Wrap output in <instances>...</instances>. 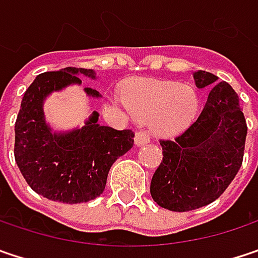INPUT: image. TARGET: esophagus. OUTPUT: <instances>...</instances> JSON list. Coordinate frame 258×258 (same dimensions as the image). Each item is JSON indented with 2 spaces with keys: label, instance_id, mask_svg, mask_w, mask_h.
Wrapping results in <instances>:
<instances>
[{
  "label": "esophagus",
  "instance_id": "obj_1",
  "mask_svg": "<svg viewBox=\"0 0 258 258\" xmlns=\"http://www.w3.org/2000/svg\"><path fill=\"white\" fill-rule=\"evenodd\" d=\"M134 140H136V145L137 146H143V145H146V143L151 142V134L148 131H137Z\"/></svg>",
  "mask_w": 258,
  "mask_h": 258
}]
</instances>
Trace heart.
<instances>
[{
  "mask_svg": "<svg viewBox=\"0 0 258 258\" xmlns=\"http://www.w3.org/2000/svg\"><path fill=\"white\" fill-rule=\"evenodd\" d=\"M130 109L149 119L158 133L176 134L184 130L198 112V94L189 85L176 81H148L137 84L127 96Z\"/></svg>",
  "mask_w": 258,
  "mask_h": 258,
  "instance_id": "b5f03b06",
  "label": "heart"
}]
</instances>
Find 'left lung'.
Returning a JSON list of instances; mask_svg holds the SVG:
<instances>
[{
	"label": "left lung",
	"mask_w": 258,
	"mask_h": 258,
	"mask_svg": "<svg viewBox=\"0 0 258 258\" xmlns=\"http://www.w3.org/2000/svg\"><path fill=\"white\" fill-rule=\"evenodd\" d=\"M194 80L198 88L210 87L208 99L189 128L159 140L164 158L151 181L153 201L178 213L219 198L238 174L245 149V116L235 90L205 71Z\"/></svg>",
	"instance_id": "8db88e82"
}]
</instances>
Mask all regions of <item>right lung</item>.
Returning a JSON list of instances; mask_svg holds the SVG:
<instances>
[{"label":"right lung","instance_id":"add662e5","mask_svg":"<svg viewBox=\"0 0 258 258\" xmlns=\"http://www.w3.org/2000/svg\"><path fill=\"white\" fill-rule=\"evenodd\" d=\"M96 78L93 69L64 68L38 75L25 91L14 125V158L26 183L38 195L64 204H80L103 194L112 164L134 145L131 130L100 125L93 112L82 128L53 133L44 118L45 97L80 77ZM91 97L99 91L84 88Z\"/></svg>","mask_w":258,"mask_h":258}]
</instances>
